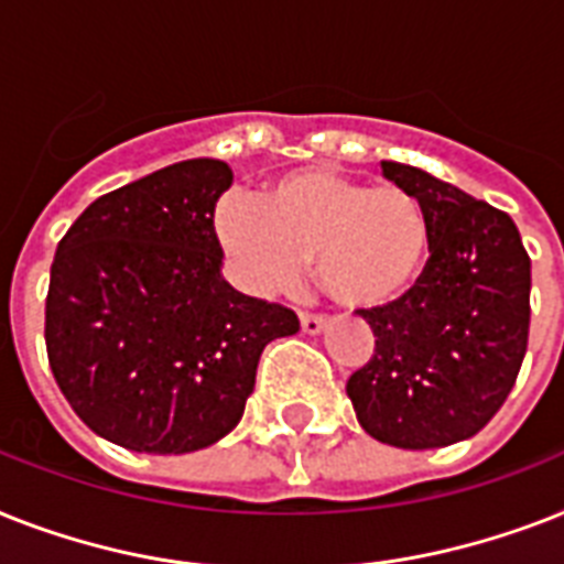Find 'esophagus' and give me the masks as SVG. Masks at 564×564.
<instances>
[{"mask_svg": "<svg viewBox=\"0 0 564 564\" xmlns=\"http://www.w3.org/2000/svg\"><path fill=\"white\" fill-rule=\"evenodd\" d=\"M301 327L310 336H318L324 327H327V315H315V313H301Z\"/></svg>", "mask_w": 564, "mask_h": 564, "instance_id": "esophagus-1", "label": "esophagus"}]
</instances>
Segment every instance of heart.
I'll return each mask as SVG.
<instances>
[{"label":"heart","mask_w":564,"mask_h":564,"mask_svg":"<svg viewBox=\"0 0 564 564\" xmlns=\"http://www.w3.org/2000/svg\"><path fill=\"white\" fill-rule=\"evenodd\" d=\"M214 231L251 295L292 290L306 260H315L322 290L350 310L405 295L423 272L432 235L409 187L368 185L333 167L274 178L258 203L226 196Z\"/></svg>","instance_id":"obj_1"}]
</instances>
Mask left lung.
I'll list each match as a JSON object with an SVG mask.
<instances>
[{"label":"left lung","instance_id":"8db88e82","mask_svg":"<svg viewBox=\"0 0 564 564\" xmlns=\"http://www.w3.org/2000/svg\"><path fill=\"white\" fill-rule=\"evenodd\" d=\"M382 176L429 217V260L409 292L361 318L377 336L347 379L356 420L397 448L452 446L505 405L528 354L530 258L505 210L400 162Z\"/></svg>","mask_w":564,"mask_h":564}]
</instances>
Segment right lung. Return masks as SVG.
<instances>
[{
  "label": "right lung",
  "mask_w": 564,
  "mask_h": 564,
  "mask_svg": "<svg viewBox=\"0 0 564 564\" xmlns=\"http://www.w3.org/2000/svg\"><path fill=\"white\" fill-rule=\"evenodd\" d=\"M219 159H187L98 196L59 240L45 350L59 391L104 441L185 455L237 423L263 347L295 336L292 310L223 278Z\"/></svg>",
  "instance_id": "right-lung-1"
}]
</instances>
